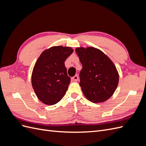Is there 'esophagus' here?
<instances>
[{"label": "esophagus", "mask_w": 146, "mask_h": 146, "mask_svg": "<svg viewBox=\"0 0 146 146\" xmlns=\"http://www.w3.org/2000/svg\"><path fill=\"white\" fill-rule=\"evenodd\" d=\"M72 80H73L74 82H77V81H78V77L77 75H76V76H74V77L72 78Z\"/></svg>", "instance_id": "esophagus-1"}]
</instances>
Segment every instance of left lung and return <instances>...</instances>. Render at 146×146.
Masks as SVG:
<instances>
[{"label": "left lung", "mask_w": 146, "mask_h": 146, "mask_svg": "<svg viewBox=\"0 0 146 146\" xmlns=\"http://www.w3.org/2000/svg\"><path fill=\"white\" fill-rule=\"evenodd\" d=\"M76 52L82 64L80 86L86 98L93 103L107 100L115 92L119 73L113 61L93 47H77Z\"/></svg>", "instance_id": "8db88e82"}]
</instances>
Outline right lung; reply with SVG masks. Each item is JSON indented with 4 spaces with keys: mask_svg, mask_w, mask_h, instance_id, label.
Segmentation results:
<instances>
[{
    "mask_svg": "<svg viewBox=\"0 0 146 146\" xmlns=\"http://www.w3.org/2000/svg\"><path fill=\"white\" fill-rule=\"evenodd\" d=\"M74 50L53 46L44 50L33 69L32 85L39 100L47 105L58 103L65 95L70 82L64 61Z\"/></svg>",
    "mask_w": 146,
    "mask_h": 146,
    "instance_id": "1",
    "label": "right lung"
}]
</instances>
